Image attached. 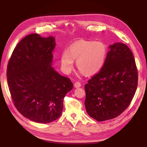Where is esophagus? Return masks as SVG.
I'll return each instance as SVG.
<instances>
[{
    "label": "esophagus",
    "instance_id": "esophagus-1",
    "mask_svg": "<svg viewBox=\"0 0 147 147\" xmlns=\"http://www.w3.org/2000/svg\"><path fill=\"white\" fill-rule=\"evenodd\" d=\"M74 87H75V88H80V87L81 86V83H80V82H76L75 83H74Z\"/></svg>",
    "mask_w": 147,
    "mask_h": 147
}]
</instances>
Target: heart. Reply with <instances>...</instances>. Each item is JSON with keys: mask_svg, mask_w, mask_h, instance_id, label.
Masks as SVG:
<instances>
[{"mask_svg": "<svg viewBox=\"0 0 147 147\" xmlns=\"http://www.w3.org/2000/svg\"><path fill=\"white\" fill-rule=\"evenodd\" d=\"M107 54V49L104 43L80 40L61 54V69L65 74H70L74 68V61H76V66L81 74L92 75L102 68Z\"/></svg>", "mask_w": 147, "mask_h": 147, "instance_id": "obj_1", "label": "heart"}]
</instances>
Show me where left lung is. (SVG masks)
<instances>
[{"instance_id":"1","label":"left lung","mask_w":147,"mask_h":147,"mask_svg":"<svg viewBox=\"0 0 147 147\" xmlns=\"http://www.w3.org/2000/svg\"><path fill=\"white\" fill-rule=\"evenodd\" d=\"M100 71L85 85L86 112L97 121L117 117L130 104L138 85V71L133 53L126 44L109 46Z\"/></svg>"}]
</instances>
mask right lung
<instances>
[{
  "instance_id": "1",
  "label": "right lung",
  "mask_w": 147,
  "mask_h": 147,
  "mask_svg": "<svg viewBox=\"0 0 147 147\" xmlns=\"http://www.w3.org/2000/svg\"><path fill=\"white\" fill-rule=\"evenodd\" d=\"M55 38L27 35L16 47L7 70L9 91L18 111L28 119L49 123L61 116L64 98L73 84L52 66Z\"/></svg>"
}]
</instances>
